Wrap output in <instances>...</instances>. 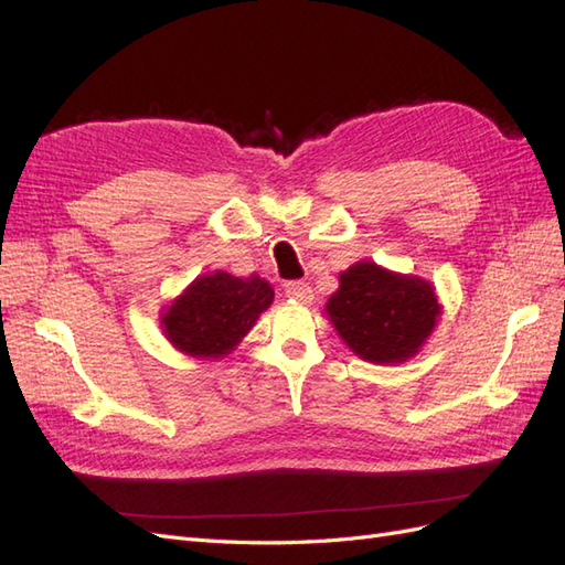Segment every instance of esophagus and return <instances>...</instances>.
<instances>
[{"label":"esophagus","instance_id":"esophagus-1","mask_svg":"<svg viewBox=\"0 0 565 565\" xmlns=\"http://www.w3.org/2000/svg\"><path fill=\"white\" fill-rule=\"evenodd\" d=\"M285 295H287L289 299L299 301V303H311V301H313V289H311L309 285H306V282H301V280L287 282V285H285Z\"/></svg>","mask_w":565,"mask_h":565}]
</instances>
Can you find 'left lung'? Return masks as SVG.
<instances>
[{
	"label": "left lung",
	"instance_id": "left-lung-1",
	"mask_svg": "<svg viewBox=\"0 0 565 565\" xmlns=\"http://www.w3.org/2000/svg\"><path fill=\"white\" fill-rule=\"evenodd\" d=\"M324 313L358 358L396 365L422 351L443 306L429 280L365 259L339 273V289L324 303Z\"/></svg>",
	"mask_w": 565,
	"mask_h": 565
}]
</instances>
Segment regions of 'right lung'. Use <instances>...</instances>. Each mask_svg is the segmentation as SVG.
Listing matches in <instances>:
<instances>
[{
  "mask_svg": "<svg viewBox=\"0 0 565 565\" xmlns=\"http://www.w3.org/2000/svg\"><path fill=\"white\" fill-rule=\"evenodd\" d=\"M273 287L256 273L235 278L226 270L198 276L160 313V330L179 353L198 361L226 358L273 303Z\"/></svg>",
  "mask_w": 565,
  "mask_h": 565,
  "instance_id": "add662e5",
  "label": "right lung"
}]
</instances>
